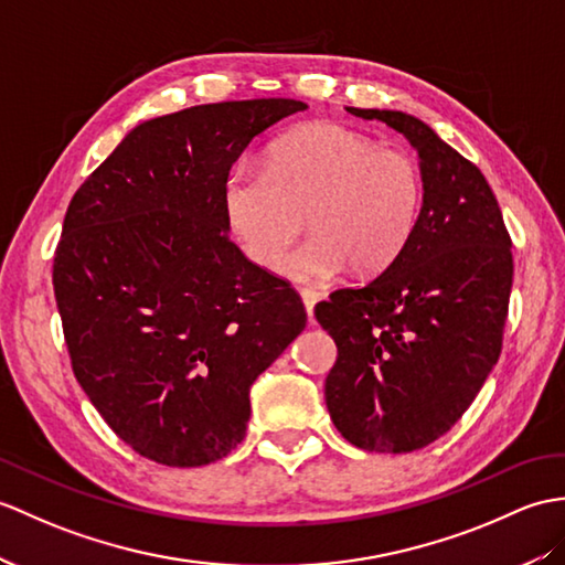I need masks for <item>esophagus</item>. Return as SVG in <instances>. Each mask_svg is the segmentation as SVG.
Returning a JSON list of instances; mask_svg holds the SVG:
<instances>
[{
	"label": "esophagus",
	"mask_w": 565,
	"mask_h": 565,
	"mask_svg": "<svg viewBox=\"0 0 565 565\" xmlns=\"http://www.w3.org/2000/svg\"><path fill=\"white\" fill-rule=\"evenodd\" d=\"M300 298H303L306 312H308V318L312 320V310H315V303H318V300H320V294L312 291V288H303V291H300Z\"/></svg>",
	"instance_id": "esophagus-1"
}]
</instances>
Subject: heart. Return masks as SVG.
<instances>
[{
  "mask_svg": "<svg viewBox=\"0 0 565 565\" xmlns=\"http://www.w3.org/2000/svg\"><path fill=\"white\" fill-rule=\"evenodd\" d=\"M424 204V175L409 153L377 149L342 125H310L269 151L267 168L235 166L223 182V212L245 255L294 281L385 271L409 245Z\"/></svg>",
  "mask_w": 565,
  "mask_h": 565,
  "instance_id": "heart-1",
  "label": "heart"
}]
</instances>
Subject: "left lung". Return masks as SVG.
<instances>
[{
    "instance_id": "8db88e82",
    "label": "left lung",
    "mask_w": 565,
    "mask_h": 565,
    "mask_svg": "<svg viewBox=\"0 0 565 565\" xmlns=\"http://www.w3.org/2000/svg\"><path fill=\"white\" fill-rule=\"evenodd\" d=\"M349 113L412 141L424 206L383 274L315 306L337 344L324 402L356 448L414 452L460 422L501 356L513 241L481 170L428 125L397 110Z\"/></svg>"
}]
</instances>
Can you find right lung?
<instances>
[{
  "instance_id": "right-lung-1",
  "label": "right lung",
  "mask_w": 565,
  "mask_h": 565,
  "mask_svg": "<svg viewBox=\"0 0 565 565\" xmlns=\"http://www.w3.org/2000/svg\"><path fill=\"white\" fill-rule=\"evenodd\" d=\"M291 98L194 105L129 132L72 196L52 286L72 371L147 460L202 467L235 450L250 385L303 332L291 284L231 241L223 182Z\"/></svg>"
}]
</instances>
